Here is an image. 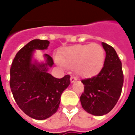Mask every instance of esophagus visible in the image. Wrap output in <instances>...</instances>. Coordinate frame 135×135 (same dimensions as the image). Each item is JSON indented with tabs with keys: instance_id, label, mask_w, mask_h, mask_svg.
I'll list each match as a JSON object with an SVG mask.
<instances>
[{
	"instance_id": "1",
	"label": "esophagus",
	"mask_w": 135,
	"mask_h": 135,
	"mask_svg": "<svg viewBox=\"0 0 135 135\" xmlns=\"http://www.w3.org/2000/svg\"><path fill=\"white\" fill-rule=\"evenodd\" d=\"M77 80V78L76 77V76H71L70 78V81L71 83H74L75 81Z\"/></svg>"
}]
</instances>
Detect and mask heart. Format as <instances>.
Wrapping results in <instances>:
<instances>
[{
    "label": "heart",
    "instance_id": "1",
    "mask_svg": "<svg viewBox=\"0 0 135 135\" xmlns=\"http://www.w3.org/2000/svg\"><path fill=\"white\" fill-rule=\"evenodd\" d=\"M64 67L74 69L83 77H91L98 74L103 68L105 52L98 44H76L64 49L59 56Z\"/></svg>",
    "mask_w": 135,
    "mask_h": 135
}]
</instances>
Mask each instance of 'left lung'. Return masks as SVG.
Here are the masks:
<instances>
[{"label": "left lung", "instance_id": "1", "mask_svg": "<svg viewBox=\"0 0 135 135\" xmlns=\"http://www.w3.org/2000/svg\"><path fill=\"white\" fill-rule=\"evenodd\" d=\"M106 51L103 68L97 75L82 79L84 89L80 101L88 113L102 116L109 113L121 95L124 82L122 62L112 46L102 42Z\"/></svg>", "mask_w": 135, "mask_h": 135}]
</instances>
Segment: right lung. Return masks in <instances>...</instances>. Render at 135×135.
<instances>
[{
  "mask_svg": "<svg viewBox=\"0 0 135 135\" xmlns=\"http://www.w3.org/2000/svg\"><path fill=\"white\" fill-rule=\"evenodd\" d=\"M47 40L34 39L19 50L10 69V86L16 102L26 114L35 119L50 117L58 110L61 95L70 84V76L61 79L47 72L54 64L52 57L45 54L46 64H32L35 49H46Z\"/></svg>",
  "mask_w": 135,
  "mask_h": 135,
  "instance_id": "obj_1",
  "label": "right lung"
}]
</instances>
